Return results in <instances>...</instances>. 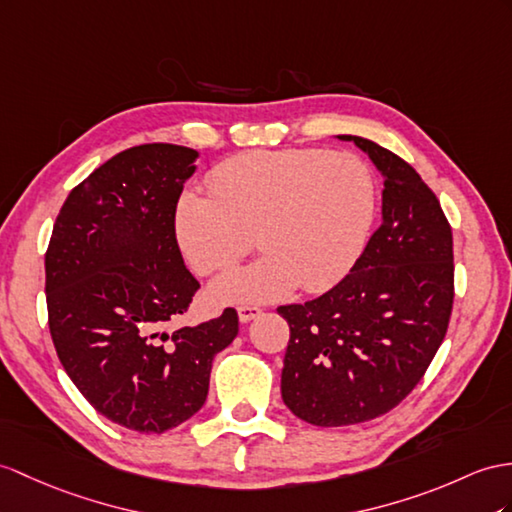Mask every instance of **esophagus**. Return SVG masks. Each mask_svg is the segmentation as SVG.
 Masks as SVG:
<instances>
[{"label": "esophagus", "instance_id": "esophagus-1", "mask_svg": "<svg viewBox=\"0 0 512 512\" xmlns=\"http://www.w3.org/2000/svg\"><path fill=\"white\" fill-rule=\"evenodd\" d=\"M260 315H263V308H258V306H239V319H241V323H249L252 319L260 317Z\"/></svg>", "mask_w": 512, "mask_h": 512}]
</instances>
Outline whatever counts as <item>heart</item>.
<instances>
[{
  "mask_svg": "<svg viewBox=\"0 0 512 512\" xmlns=\"http://www.w3.org/2000/svg\"><path fill=\"white\" fill-rule=\"evenodd\" d=\"M376 180L363 160L326 149H263L213 171L210 191H184L173 213L178 245L199 273L236 263L256 230V263L219 276V304H260L302 282L323 291L354 267L376 219Z\"/></svg>",
  "mask_w": 512,
  "mask_h": 512,
  "instance_id": "heart-1",
  "label": "heart"
}]
</instances>
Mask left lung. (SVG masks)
Masks as SVG:
<instances>
[{
	"instance_id": "8db88e82",
	"label": "left lung",
	"mask_w": 512,
	"mask_h": 512,
	"mask_svg": "<svg viewBox=\"0 0 512 512\" xmlns=\"http://www.w3.org/2000/svg\"><path fill=\"white\" fill-rule=\"evenodd\" d=\"M384 180L382 223L350 273L306 304L280 306L291 328L282 400L319 428L371 421L415 389L439 350L454 302L452 228L406 160L339 134Z\"/></svg>"
}]
</instances>
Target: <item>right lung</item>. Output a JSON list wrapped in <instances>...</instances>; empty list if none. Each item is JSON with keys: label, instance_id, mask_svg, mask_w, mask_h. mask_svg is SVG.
I'll return each mask as SVG.
<instances>
[{"label": "right lung", "instance_id": "right-lung-1", "mask_svg": "<svg viewBox=\"0 0 512 512\" xmlns=\"http://www.w3.org/2000/svg\"><path fill=\"white\" fill-rule=\"evenodd\" d=\"M199 152L147 143L112 156L62 204L45 254L49 332L99 415L160 434L204 406L213 358L239 334L234 308L167 332L199 282L173 213Z\"/></svg>", "mask_w": 512, "mask_h": 512}]
</instances>
